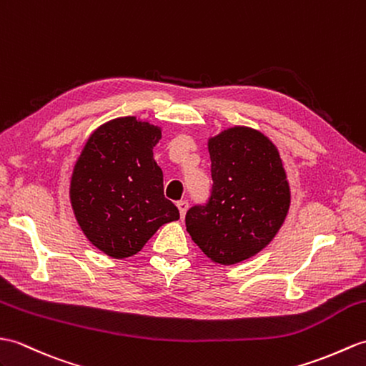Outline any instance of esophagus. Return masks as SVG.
Masks as SVG:
<instances>
[{
	"label": "esophagus",
	"instance_id": "34e87169",
	"mask_svg": "<svg viewBox=\"0 0 366 366\" xmlns=\"http://www.w3.org/2000/svg\"><path fill=\"white\" fill-rule=\"evenodd\" d=\"M177 209H179V214H181V218H184L185 217V212H187V209H189V202H187L185 199H182V201H177Z\"/></svg>",
	"mask_w": 366,
	"mask_h": 366
}]
</instances>
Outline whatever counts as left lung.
<instances>
[{
    "mask_svg": "<svg viewBox=\"0 0 366 366\" xmlns=\"http://www.w3.org/2000/svg\"><path fill=\"white\" fill-rule=\"evenodd\" d=\"M207 147L212 194L187 212L185 226L212 262L235 265L274 239L290 209V185L276 144L257 129L229 127Z\"/></svg>",
    "mask_w": 366,
    "mask_h": 366,
    "instance_id": "8db88e82",
    "label": "left lung"
}]
</instances>
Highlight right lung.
Returning <instances> with one entry per match:
<instances>
[{"label": "right lung", "instance_id": "add662e5", "mask_svg": "<svg viewBox=\"0 0 366 366\" xmlns=\"http://www.w3.org/2000/svg\"><path fill=\"white\" fill-rule=\"evenodd\" d=\"M162 129L135 117L114 118L89 137L73 168L70 202L89 242L114 259L137 254L157 229L179 219L164 197L152 148Z\"/></svg>", "mask_w": 366, "mask_h": 366}]
</instances>
